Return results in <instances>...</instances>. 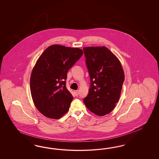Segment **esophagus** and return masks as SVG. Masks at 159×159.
I'll list each match as a JSON object with an SVG mask.
<instances>
[{
    "mask_svg": "<svg viewBox=\"0 0 159 159\" xmlns=\"http://www.w3.org/2000/svg\"><path fill=\"white\" fill-rule=\"evenodd\" d=\"M74 93H75V95L76 96H77L78 95H79V91L78 90H75V91H74Z\"/></svg>",
    "mask_w": 159,
    "mask_h": 159,
    "instance_id": "34e87169",
    "label": "esophagus"
}]
</instances>
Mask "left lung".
<instances>
[{
    "mask_svg": "<svg viewBox=\"0 0 159 159\" xmlns=\"http://www.w3.org/2000/svg\"><path fill=\"white\" fill-rule=\"evenodd\" d=\"M83 51L90 78L83 102L94 114L105 116L119 101L125 79L123 69L118 59L105 47H84Z\"/></svg>",
    "mask_w": 159,
    "mask_h": 159,
    "instance_id": "left-lung-1",
    "label": "left lung"
}]
</instances>
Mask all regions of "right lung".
I'll return each instance as SVG.
<instances>
[{
  "label": "right lung",
  "mask_w": 159,
  "mask_h": 159,
  "mask_svg": "<svg viewBox=\"0 0 159 159\" xmlns=\"http://www.w3.org/2000/svg\"><path fill=\"white\" fill-rule=\"evenodd\" d=\"M83 53L79 48L52 45L37 60L30 90L35 106L43 116L59 119L69 110L73 97L66 87L67 72Z\"/></svg>",
  "instance_id": "1"
}]
</instances>
